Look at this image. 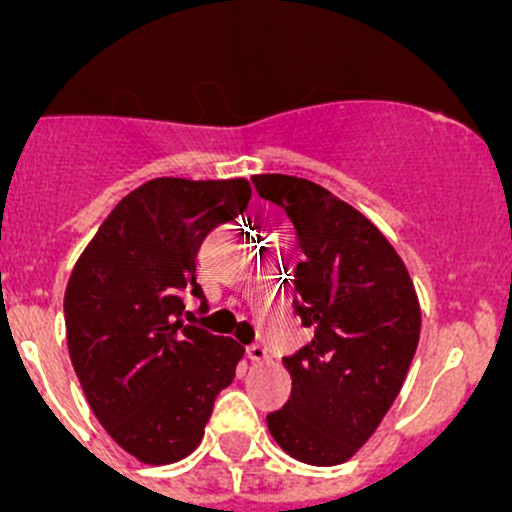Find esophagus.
Here are the masks:
<instances>
[{
	"label": "esophagus",
	"mask_w": 512,
	"mask_h": 512,
	"mask_svg": "<svg viewBox=\"0 0 512 512\" xmlns=\"http://www.w3.org/2000/svg\"><path fill=\"white\" fill-rule=\"evenodd\" d=\"M247 359L255 361V364H265V361H270L272 356L267 352V347H262V344H250V347H247Z\"/></svg>",
	"instance_id": "obj_1"
}]
</instances>
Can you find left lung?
I'll use <instances>...</instances> for the list:
<instances>
[{
    "label": "left lung",
    "instance_id": "obj_1",
    "mask_svg": "<svg viewBox=\"0 0 512 512\" xmlns=\"http://www.w3.org/2000/svg\"><path fill=\"white\" fill-rule=\"evenodd\" d=\"M252 185L294 225L302 262L292 304L314 329L282 359L292 394L267 428L297 461L337 466L369 441L404 386L421 332L414 282L379 227L322 185L280 173Z\"/></svg>",
    "mask_w": 512,
    "mask_h": 512
}]
</instances>
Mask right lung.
Here are the masks:
<instances>
[{"label": "right lung", "instance_id": "add662e5", "mask_svg": "<svg viewBox=\"0 0 512 512\" xmlns=\"http://www.w3.org/2000/svg\"><path fill=\"white\" fill-rule=\"evenodd\" d=\"M250 183L156 178L128 193L76 262L64 294L66 342L86 401L138 461L175 463L203 441L215 396L245 349L185 324L203 299L195 257L210 230L250 203Z\"/></svg>", "mask_w": 512, "mask_h": 512}]
</instances>
